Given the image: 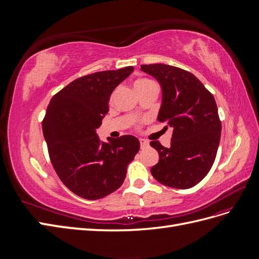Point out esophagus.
<instances>
[{"label": "esophagus", "mask_w": 259, "mask_h": 259, "mask_svg": "<svg viewBox=\"0 0 259 259\" xmlns=\"http://www.w3.org/2000/svg\"><path fill=\"white\" fill-rule=\"evenodd\" d=\"M139 143H140V147H142V149H144V148H146V147L149 146V142H148V140L143 139V138L139 139Z\"/></svg>", "instance_id": "34e87169"}]
</instances>
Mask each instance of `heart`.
Segmentation results:
<instances>
[{
  "label": "heart",
  "instance_id": "1",
  "mask_svg": "<svg viewBox=\"0 0 259 259\" xmlns=\"http://www.w3.org/2000/svg\"><path fill=\"white\" fill-rule=\"evenodd\" d=\"M150 83H151V81H149V80H147V79H138V80H136L135 83H134V88H135V90L138 92V91H140V90H143L144 88H146V86H147L148 84H150Z\"/></svg>",
  "mask_w": 259,
  "mask_h": 259
}]
</instances>
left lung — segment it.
Listing matches in <instances>:
<instances>
[{"mask_svg":"<svg viewBox=\"0 0 259 259\" xmlns=\"http://www.w3.org/2000/svg\"><path fill=\"white\" fill-rule=\"evenodd\" d=\"M140 70L160 83L158 121L173 128L168 148L158 140L150 143L160 156L151 174L162 185L188 189L207 175L216 158L222 122L215 98L197 76L184 69L153 64L142 65Z\"/></svg>","mask_w":259,"mask_h":259,"instance_id":"1","label":"left lung"}]
</instances>
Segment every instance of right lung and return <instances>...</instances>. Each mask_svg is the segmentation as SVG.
Returning a JSON list of instances; mask_svg holds the SVG:
<instances>
[{
	"label": "right lung",
	"instance_id": "obj_1",
	"mask_svg": "<svg viewBox=\"0 0 259 259\" xmlns=\"http://www.w3.org/2000/svg\"><path fill=\"white\" fill-rule=\"evenodd\" d=\"M133 71L130 66L81 76L54 95L46 109L42 128L53 167L62 184L83 199L98 200L119 189L139 151L134 136L101 143L96 134L111 93Z\"/></svg>",
	"mask_w": 259,
	"mask_h": 259
}]
</instances>
